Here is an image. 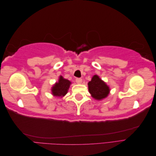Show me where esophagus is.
<instances>
[{
	"mask_svg": "<svg viewBox=\"0 0 156 156\" xmlns=\"http://www.w3.org/2000/svg\"><path fill=\"white\" fill-rule=\"evenodd\" d=\"M75 81H76V83L77 84H81V83H82V79H81V78H77L76 80H75Z\"/></svg>",
	"mask_w": 156,
	"mask_h": 156,
	"instance_id": "obj_1",
	"label": "esophagus"
}]
</instances>
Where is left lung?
Returning a JSON list of instances; mask_svg holds the SVG:
<instances>
[{
	"label": "left lung",
	"instance_id": "obj_1",
	"mask_svg": "<svg viewBox=\"0 0 156 156\" xmlns=\"http://www.w3.org/2000/svg\"><path fill=\"white\" fill-rule=\"evenodd\" d=\"M88 91L91 96L96 100H102L106 98L110 93V88L107 83L98 76L94 75L88 83Z\"/></svg>",
	"mask_w": 156,
	"mask_h": 156
}]
</instances>
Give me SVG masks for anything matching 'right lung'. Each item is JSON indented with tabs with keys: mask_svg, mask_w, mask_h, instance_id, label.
<instances>
[{
	"mask_svg": "<svg viewBox=\"0 0 156 156\" xmlns=\"http://www.w3.org/2000/svg\"><path fill=\"white\" fill-rule=\"evenodd\" d=\"M71 84L72 82L70 81L64 79L62 75H60L58 81L51 87L52 95L57 98L64 97L68 93Z\"/></svg>",
	"mask_w": 156,
	"mask_h": 156,
	"instance_id": "1",
	"label": "right lung"
}]
</instances>
